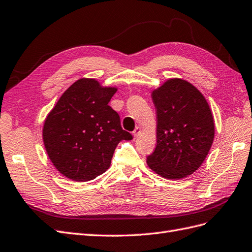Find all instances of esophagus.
<instances>
[{"label": "esophagus", "mask_w": 252, "mask_h": 252, "mask_svg": "<svg viewBox=\"0 0 252 252\" xmlns=\"http://www.w3.org/2000/svg\"><path fill=\"white\" fill-rule=\"evenodd\" d=\"M139 133H140V127L139 126H136L135 130L133 131V136L136 138L139 135Z\"/></svg>", "instance_id": "obj_1"}]
</instances>
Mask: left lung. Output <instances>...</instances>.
<instances>
[{
	"instance_id": "left-lung-1",
	"label": "left lung",
	"mask_w": 252,
	"mask_h": 252,
	"mask_svg": "<svg viewBox=\"0 0 252 252\" xmlns=\"http://www.w3.org/2000/svg\"><path fill=\"white\" fill-rule=\"evenodd\" d=\"M157 115L156 148L147 157L155 173L181 179L204 162L214 139V120L207 100L184 79H169L152 92Z\"/></svg>"
}]
</instances>
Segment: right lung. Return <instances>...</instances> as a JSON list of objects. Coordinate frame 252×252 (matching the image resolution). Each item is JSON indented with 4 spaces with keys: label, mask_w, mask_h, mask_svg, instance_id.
Returning <instances> with one entry per match:
<instances>
[{
    "label": "right lung",
    "mask_w": 252,
    "mask_h": 252,
    "mask_svg": "<svg viewBox=\"0 0 252 252\" xmlns=\"http://www.w3.org/2000/svg\"><path fill=\"white\" fill-rule=\"evenodd\" d=\"M116 88L81 78L63 93L43 126V142L55 168L75 182H88L110 168L121 140L133 139L109 105Z\"/></svg>",
    "instance_id": "1"
}]
</instances>
